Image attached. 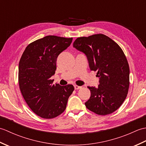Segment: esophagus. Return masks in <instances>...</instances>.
Wrapping results in <instances>:
<instances>
[{"mask_svg":"<svg viewBox=\"0 0 146 146\" xmlns=\"http://www.w3.org/2000/svg\"><path fill=\"white\" fill-rule=\"evenodd\" d=\"M74 87H75V90H78V89L81 88L82 86H78V85H74Z\"/></svg>","mask_w":146,"mask_h":146,"instance_id":"34e87169","label":"esophagus"}]
</instances>
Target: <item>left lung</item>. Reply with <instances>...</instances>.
Listing matches in <instances>:
<instances>
[{"instance_id":"obj_1","label":"left lung","mask_w":146,"mask_h":146,"mask_svg":"<svg viewBox=\"0 0 146 146\" xmlns=\"http://www.w3.org/2000/svg\"><path fill=\"white\" fill-rule=\"evenodd\" d=\"M73 47L84 52L89 66L97 71V88L88 86L91 92L85 104L88 110L100 115H106L117 110L123 104L129 88V66L124 52L109 37L97 34L80 37Z\"/></svg>"}]
</instances>
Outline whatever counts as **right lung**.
<instances>
[{"mask_svg":"<svg viewBox=\"0 0 146 146\" xmlns=\"http://www.w3.org/2000/svg\"><path fill=\"white\" fill-rule=\"evenodd\" d=\"M73 38L47 36L27 46L19 63L18 80L26 104L38 116L53 119L66 109L72 85L52 84L58 55L70 46Z\"/></svg>","mask_w":146,"mask_h":146,"instance_id":"add662e5","label":"right lung"}]
</instances>
